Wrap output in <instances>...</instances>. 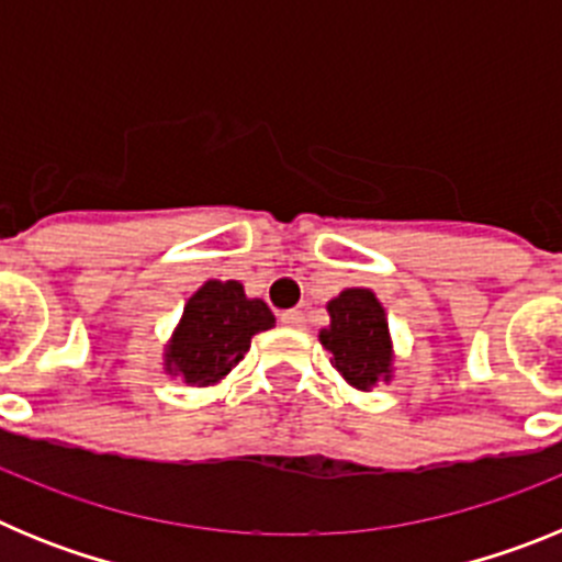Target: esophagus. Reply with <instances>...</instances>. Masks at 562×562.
<instances>
[{
  "label": "esophagus",
  "mask_w": 562,
  "mask_h": 562,
  "mask_svg": "<svg viewBox=\"0 0 562 562\" xmlns=\"http://www.w3.org/2000/svg\"><path fill=\"white\" fill-rule=\"evenodd\" d=\"M281 324L290 326V329H304V312H284V315H281Z\"/></svg>",
  "instance_id": "34e87169"
}]
</instances>
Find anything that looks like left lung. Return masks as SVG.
<instances>
[{"label": "left lung", "mask_w": 562, "mask_h": 562, "mask_svg": "<svg viewBox=\"0 0 562 562\" xmlns=\"http://www.w3.org/2000/svg\"><path fill=\"white\" fill-rule=\"evenodd\" d=\"M329 329L321 331L324 349L342 380L360 391L391 376V337L385 310L371 290H342L329 301Z\"/></svg>", "instance_id": "obj_1"}]
</instances>
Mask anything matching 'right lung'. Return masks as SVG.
<instances>
[{
    "label": "right lung",
    "mask_w": 562,
    "mask_h": 562,
    "mask_svg": "<svg viewBox=\"0 0 562 562\" xmlns=\"http://www.w3.org/2000/svg\"><path fill=\"white\" fill-rule=\"evenodd\" d=\"M276 324L270 306L247 297L238 281H207L193 292L166 351L168 374L188 385H213L231 374L250 337Z\"/></svg>",
    "instance_id": "obj_1"
}]
</instances>
